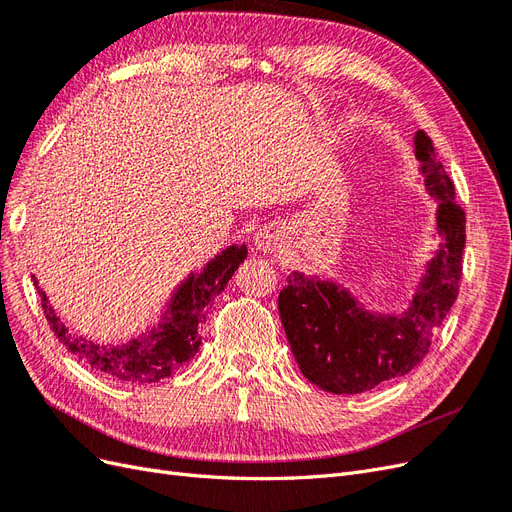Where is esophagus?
<instances>
[{
	"instance_id": "1",
	"label": "esophagus",
	"mask_w": 512,
	"mask_h": 512,
	"mask_svg": "<svg viewBox=\"0 0 512 512\" xmlns=\"http://www.w3.org/2000/svg\"><path fill=\"white\" fill-rule=\"evenodd\" d=\"M282 228L280 226H262L256 232V247L262 252H273L277 247H282Z\"/></svg>"
}]
</instances>
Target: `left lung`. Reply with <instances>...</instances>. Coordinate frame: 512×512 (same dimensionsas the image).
I'll return each mask as SVG.
<instances>
[{
    "mask_svg": "<svg viewBox=\"0 0 512 512\" xmlns=\"http://www.w3.org/2000/svg\"><path fill=\"white\" fill-rule=\"evenodd\" d=\"M414 153L425 188L438 203L436 228L442 239L404 314H371L331 280L294 271L280 292V316L301 374L318 389L356 395L406 376L425 359L433 335L459 294L466 213L455 185L436 156L431 138L418 130Z\"/></svg>",
    "mask_w": 512,
    "mask_h": 512,
    "instance_id": "left-lung-1",
    "label": "left lung"
}]
</instances>
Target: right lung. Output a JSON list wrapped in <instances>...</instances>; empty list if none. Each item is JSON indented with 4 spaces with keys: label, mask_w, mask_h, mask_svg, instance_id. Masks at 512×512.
I'll return each instance as SVG.
<instances>
[{
    "label": "right lung",
    "mask_w": 512,
    "mask_h": 512,
    "mask_svg": "<svg viewBox=\"0 0 512 512\" xmlns=\"http://www.w3.org/2000/svg\"><path fill=\"white\" fill-rule=\"evenodd\" d=\"M245 245H230L222 254L215 256L200 273H190L177 292L170 297L168 307L160 322L149 333L132 339L128 344L106 346L91 339L70 333L51 307L46 292L34 286L40 294L44 316L55 337L64 344L76 359L98 369L113 380L128 384H151L170 378L175 371L194 359L200 348V324L205 320L209 303L224 290L232 273L245 260Z\"/></svg>",
    "instance_id": "right-lung-1"
}]
</instances>
